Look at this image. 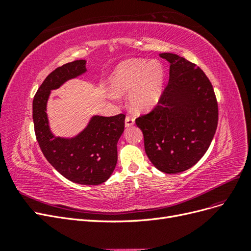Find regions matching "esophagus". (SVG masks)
<instances>
[{
  "label": "esophagus",
  "mask_w": 251,
  "mask_h": 251,
  "mask_svg": "<svg viewBox=\"0 0 251 251\" xmlns=\"http://www.w3.org/2000/svg\"><path fill=\"white\" fill-rule=\"evenodd\" d=\"M125 124H126V126L128 127V126H132L134 124H135V119L132 117V116H126V120H125Z\"/></svg>",
  "instance_id": "esophagus-1"
}]
</instances>
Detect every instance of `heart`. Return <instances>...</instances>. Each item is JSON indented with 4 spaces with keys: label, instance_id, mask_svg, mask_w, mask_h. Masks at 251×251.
<instances>
[{
    "label": "heart",
    "instance_id": "heart-1",
    "mask_svg": "<svg viewBox=\"0 0 251 251\" xmlns=\"http://www.w3.org/2000/svg\"><path fill=\"white\" fill-rule=\"evenodd\" d=\"M164 70L153 60L128 59L120 63L110 77V83L118 94L131 91L128 101L133 110L144 112L158 103L164 88ZM111 97H116L111 93Z\"/></svg>",
    "mask_w": 251,
    "mask_h": 251
}]
</instances>
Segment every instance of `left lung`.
Segmentation results:
<instances>
[{"label": "left lung", "mask_w": 251, "mask_h": 251, "mask_svg": "<svg viewBox=\"0 0 251 251\" xmlns=\"http://www.w3.org/2000/svg\"><path fill=\"white\" fill-rule=\"evenodd\" d=\"M160 56L171 64L168 86L156 107L136 118V125L155 168L178 174L191 169L208 150L218 126V102L198 66L173 53Z\"/></svg>", "instance_id": "obj_1"}]
</instances>
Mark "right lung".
I'll list each match as a JSON object with an SVG mask.
<instances>
[{
    "mask_svg": "<svg viewBox=\"0 0 251 251\" xmlns=\"http://www.w3.org/2000/svg\"><path fill=\"white\" fill-rule=\"evenodd\" d=\"M86 71L85 59L74 60L52 71L34 95L32 116L36 140L53 168L75 183L98 185L110 178L116 166L117 142L125 130V114L93 116L78 135L63 138L51 133L46 113L51 90Z\"/></svg>",
    "mask_w": 251,
    "mask_h": 251,
    "instance_id": "1",
    "label": "right lung"
}]
</instances>
